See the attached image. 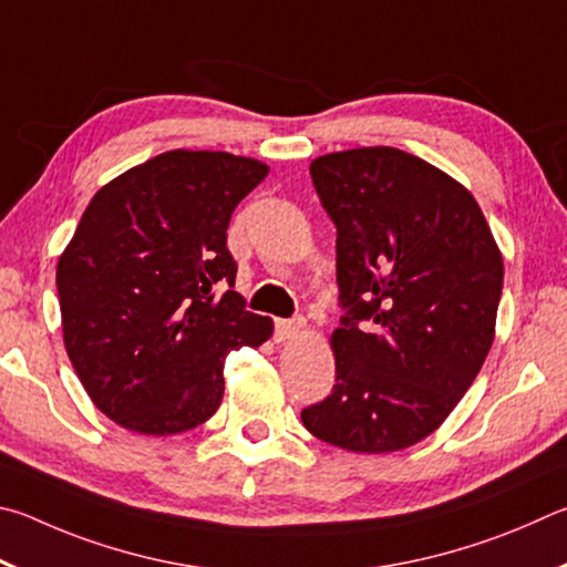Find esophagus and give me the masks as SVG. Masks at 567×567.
<instances>
[{
  "label": "esophagus",
  "instance_id": "esophagus-1",
  "mask_svg": "<svg viewBox=\"0 0 567 567\" xmlns=\"http://www.w3.org/2000/svg\"><path fill=\"white\" fill-rule=\"evenodd\" d=\"M306 331V321L303 319H293V321H276V339L278 341H293Z\"/></svg>",
  "mask_w": 567,
  "mask_h": 567
}]
</instances>
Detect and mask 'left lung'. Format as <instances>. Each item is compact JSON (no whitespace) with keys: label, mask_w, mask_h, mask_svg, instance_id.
Segmentation results:
<instances>
[{"label":"left lung","mask_w":567,"mask_h":567,"mask_svg":"<svg viewBox=\"0 0 567 567\" xmlns=\"http://www.w3.org/2000/svg\"><path fill=\"white\" fill-rule=\"evenodd\" d=\"M336 224L346 316L331 333L336 385L306 431L351 453L411 449L449 419L495 339L503 256L461 182L393 146L311 162Z\"/></svg>","instance_id":"1"}]
</instances>
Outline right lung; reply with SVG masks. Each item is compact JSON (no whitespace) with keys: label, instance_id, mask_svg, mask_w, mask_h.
I'll return each mask as SVG.
<instances>
[{"label":"right lung","instance_id":"add662e5","mask_svg":"<svg viewBox=\"0 0 567 567\" xmlns=\"http://www.w3.org/2000/svg\"><path fill=\"white\" fill-rule=\"evenodd\" d=\"M268 164L172 148L94 194L59 256L56 289L69 361L116 425L176 435L212 419L228 351L274 336L244 311L226 228Z\"/></svg>","mask_w":567,"mask_h":567}]
</instances>
